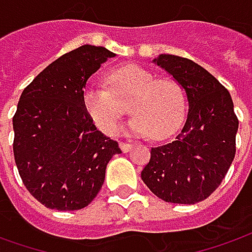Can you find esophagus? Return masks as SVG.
<instances>
[{"mask_svg":"<svg viewBox=\"0 0 252 252\" xmlns=\"http://www.w3.org/2000/svg\"><path fill=\"white\" fill-rule=\"evenodd\" d=\"M132 148V145L131 143H126V142H120V149L126 153V152H128L129 149Z\"/></svg>","mask_w":252,"mask_h":252,"instance_id":"esophagus-1","label":"esophagus"}]
</instances>
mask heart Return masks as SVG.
Masks as SVG:
<instances>
[{"instance_id": "obj_1", "label": "heart", "mask_w": 252, "mask_h": 252, "mask_svg": "<svg viewBox=\"0 0 252 252\" xmlns=\"http://www.w3.org/2000/svg\"><path fill=\"white\" fill-rule=\"evenodd\" d=\"M110 90L90 85L83 92V106L95 126L106 135L119 131L123 107L115 99L132 96L129 110L135 114L126 129L135 135L152 133L164 139L175 132L186 113V99L179 83L155 74L139 64H126L109 73Z\"/></svg>"}]
</instances>
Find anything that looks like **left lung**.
I'll return each instance as SVG.
<instances>
[{"mask_svg":"<svg viewBox=\"0 0 252 252\" xmlns=\"http://www.w3.org/2000/svg\"><path fill=\"white\" fill-rule=\"evenodd\" d=\"M153 63L179 83L189 110L175 139L152 148L140 178L167 203L196 204L220 186L233 161L239 128L233 100L215 77L190 59L158 55Z\"/></svg>","mask_w":252,"mask_h":252,"instance_id":"8db88e82","label":"left lung"}]
</instances>
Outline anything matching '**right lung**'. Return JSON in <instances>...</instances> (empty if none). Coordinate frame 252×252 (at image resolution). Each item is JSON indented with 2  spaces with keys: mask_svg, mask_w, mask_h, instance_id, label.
Segmentation results:
<instances>
[{
  "mask_svg": "<svg viewBox=\"0 0 252 252\" xmlns=\"http://www.w3.org/2000/svg\"><path fill=\"white\" fill-rule=\"evenodd\" d=\"M116 54L83 45L62 55L22 92L13 116V156L26 189L47 208L81 210L121 150L97 131L83 106L85 84Z\"/></svg>",
  "mask_w": 252,
  "mask_h": 252,
  "instance_id": "add662e5",
  "label": "right lung"
}]
</instances>
